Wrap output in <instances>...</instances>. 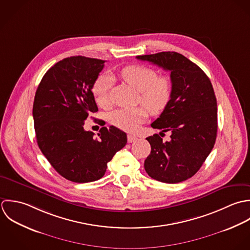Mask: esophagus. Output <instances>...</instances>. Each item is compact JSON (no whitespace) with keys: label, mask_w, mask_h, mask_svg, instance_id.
Listing matches in <instances>:
<instances>
[{"label":"esophagus","mask_w":250,"mask_h":250,"mask_svg":"<svg viewBox=\"0 0 250 250\" xmlns=\"http://www.w3.org/2000/svg\"><path fill=\"white\" fill-rule=\"evenodd\" d=\"M138 138H137V136L136 135H134V134H128L127 135V140H128V142L129 143H132V142H134V141H136Z\"/></svg>","instance_id":"34e87169"}]
</instances>
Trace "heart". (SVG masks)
Wrapping results in <instances>:
<instances>
[{"instance_id":"heart-1","label":"heart","mask_w":250,"mask_h":250,"mask_svg":"<svg viewBox=\"0 0 250 250\" xmlns=\"http://www.w3.org/2000/svg\"><path fill=\"white\" fill-rule=\"evenodd\" d=\"M119 76L139 93L138 101L146 107L138 106L133 109H119L113 112L111 123L115 126L126 131L136 130L147 119L148 110L153 115H159L168 106L173 91L169 76H157L155 69L141 64L125 66L120 70ZM111 87L112 80L105 74L99 76L93 85V94L101 107L109 104Z\"/></svg>"}]
</instances>
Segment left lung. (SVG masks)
I'll use <instances>...</instances> for the list:
<instances>
[{
  "label": "left lung",
  "mask_w": 250,
  "mask_h": 250,
  "mask_svg": "<svg viewBox=\"0 0 250 250\" xmlns=\"http://www.w3.org/2000/svg\"><path fill=\"white\" fill-rule=\"evenodd\" d=\"M171 72L173 91L166 109L150 125L171 131L163 142L158 134L146 139L150 153L144 167L150 178L177 184L194 176L212 150L217 132V104L212 85L197 64L177 52L137 56Z\"/></svg>",
  "instance_id": "8db88e82"
}]
</instances>
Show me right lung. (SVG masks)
Returning <instances> with one entry per match:
<instances>
[{
    "instance_id": "add662e5",
    "label": "right lung",
    "mask_w": 250,
    "mask_h": 250,
    "mask_svg": "<svg viewBox=\"0 0 250 250\" xmlns=\"http://www.w3.org/2000/svg\"><path fill=\"white\" fill-rule=\"evenodd\" d=\"M104 62L83 56L65 58L47 70L35 96L38 145L53 168L74 183L100 180L127 142L125 132L113 125L101 127L97 138L83 127L89 114L99 110L92 89Z\"/></svg>"
}]
</instances>
